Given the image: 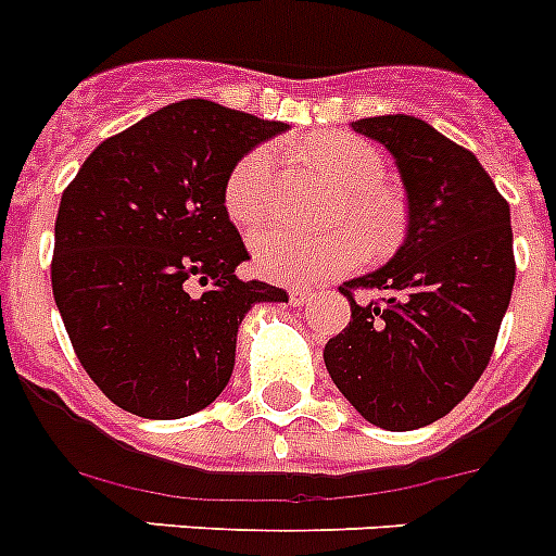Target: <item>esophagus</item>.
<instances>
[{
    "mask_svg": "<svg viewBox=\"0 0 556 556\" xmlns=\"http://www.w3.org/2000/svg\"><path fill=\"white\" fill-rule=\"evenodd\" d=\"M312 298H314V289L289 287V303H292V306H303V303H308Z\"/></svg>",
    "mask_w": 556,
    "mask_h": 556,
    "instance_id": "esophagus-1",
    "label": "esophagus"
}]
</instances>
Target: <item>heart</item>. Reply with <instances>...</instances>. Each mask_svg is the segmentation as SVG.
Instances as JSON below:
<instances>
[{
	"label": "heart",
	"instance_id": "b5f03b06",
	"mask_svg": "<svg viewBox=\"0 0 556 556\" xmlns=\"http://www.w3.org/2000/svg\"><path fill=\"white\" fill-rule=\"evenodd\" d=\"M303 161L320 169L328 180L348 189V208L372 253H384L397 242L401 214L384 189V159L376 147L353 136H323L294 147ZM278 194L275 159L269 147H253L230 166L223 186V205L228 217L250 228L267 217ZM255 264L267 278L287 283H306L331 278L356 267L365 255L362 239L353 230H333L326 236H303L287 228H264L253 236Z\"/></svg>",
	"mask_w": 556,
	"mask_h": 556
}]
</instances>
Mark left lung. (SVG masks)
Here are the masks:
<instances>
[{
	"instance_id": "8db88e82",
	"label": "left lung",
	"mask_w": 556,
	"mask_h": 556,
	"mask_svg": "<svg viewBox=\"0 0 556 556\" xmlns=\"http://www.w3.org/2000/svg\"><path fill=\"white\" fill-rule=\"evenodd\" d=\"M353 130L395 155L409 228L390 264L339 287L351 323L323 358L365 420L412 431L448 415L493 356L515 283L509 203L473 152L424 119L370 116Z\"/></svg>"
}]
</instances>
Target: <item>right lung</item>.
<instances>
[{
  "instance_id": "add662e5",
  "label": "right lung",
  "mask_w": 556,
  "mask_h": 556,
  "mask_svg": "<svg viewBox=\"0 0 556 556\" xmlns=\"http://www.w3.org/2000/svg\"><path fill=\"white\" fill-rule=\"evenodd\" d=\"M283 130L172 102L102 141L63 189L52 294L83 370L130 415L205 409L230 381L244 314L289 301L236 275L250 253L223 205L230 166Z\"/></svg>"
}]
</instances>
